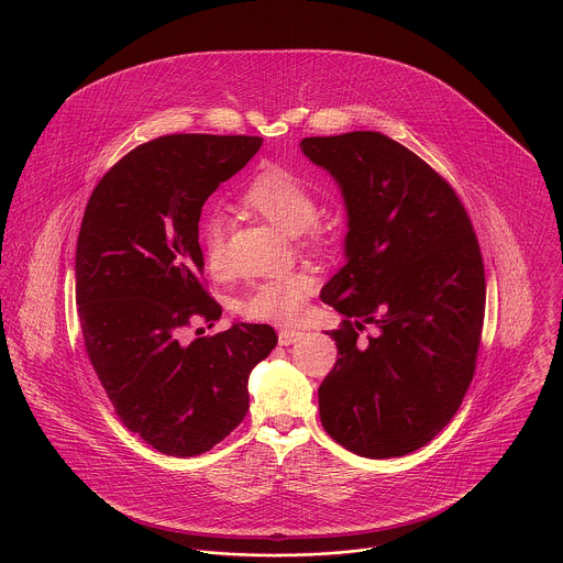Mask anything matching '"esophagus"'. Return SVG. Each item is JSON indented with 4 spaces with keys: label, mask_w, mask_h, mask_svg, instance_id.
Masks as SVG:
<instances>
[{
    "label": "esophagus",
    "mask_w": 563,
    "mask_h": 563,
    "mask_svg": "<svg viewBox=\"0 0 563 563\" xmlns=\"http://www.w3.org/2000/svg\"><path fill=\"white\" fill-rule=\"evenodd\" d=\"M300 338H302V331H296V329H283V331H278V344H280V346L296 344Z\"/></svg>",
    "instance_id": "34e87169"
}]
</instances>
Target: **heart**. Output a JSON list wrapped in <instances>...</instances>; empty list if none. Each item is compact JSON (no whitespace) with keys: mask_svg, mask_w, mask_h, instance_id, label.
I'll use <instances>...</instances> for the list:
<instances>
[{"mask_svg":"<svg viewBox=\"0 0 563 563\" xmlns=\"http://www.w3.org/2000/svg\"><path fill=\"white\" fill-rule=\"evenodd\" d=\"M243 203L287 234H300L318 219V199L309 184L278 164L265 166L247 184ZM201 254L210 274L219 276L225 272V225L217 217L208 219L201 230ZM313 287L316 280L305 272L278 274L256 283L239 300V311L252 320L291 324L302 316Z\"/></svg>","mask_w":563,"mask_h":563,"instance_id":"heart-1","label":"heart"}]
</instances>
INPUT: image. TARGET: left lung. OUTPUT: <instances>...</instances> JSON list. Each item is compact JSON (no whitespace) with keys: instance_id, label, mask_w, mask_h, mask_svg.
<instances>
[{"instance_id":"left-lung-1","label":"left lung","mask_w":563,"mask_h":563,"mask_svg":"<svg viewBox=\"0 0 563 563\" xmlns=\"http://www.w3.org/2000/svg\"><path fill=\"white\" fill-rule=\"evenodd\" d=\"M338 181L346 265L320 298L344 316L338 362L318 390L324 430L366 459L406 456L456 415L476 371L485 265L454 188L377 131L305 137ZM373 323L378 333L360 343Z\"/></svg>"}]
</instances>
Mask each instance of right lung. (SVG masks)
I'll use <instances>...</instances> for the list:
<instances>
[{
    "instance_id": "1",
    "label": "right lung",
    "mask_w": 563,
    "mask_h": 563,
    "mask_svg": "<svg viewBox=\"0 0 563 563\" xmlns=\"http://www.w3.org/2000/svg\"><path fill=\"white\" fill-rule=\"evenodd\" d=\"M261 144L162 135L113 164L82 214L76 305L87 357L124 428L168 456H199L243 421L250 373L278 342L272 327L247 322L181 342L190 318H221L201 283V208Z\"/></svg>"
}]
</instances>
